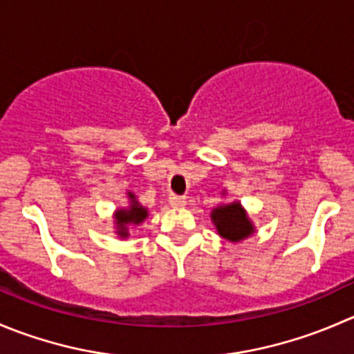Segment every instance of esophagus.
Returning <instances> with one entry per match:
<instances>
[{
    "label": "esophagus",
    "mask_w": 354,
    "mask_h": 354,
    "mask_svg": "<svg viewBox=\"0 0 354 354\" xmlns=\"http://www.w3.org/2000/svg\"><path fill=\"white\" fill-rule=\"evenodd\" d=\"M169 204L173 205V207H183V205L187 204V197H183V195L171 194L169 195Z\"/></svg>",
    "instance_id": "obj_1"
}]
</instances>
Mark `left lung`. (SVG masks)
<instances>
[{
  "instance_id": "left-lung-1",
  "label": "left lung",
  "mask_w": 354,
  "mask_h": 354,
  "mask_svg": "<svg viewBox=\"0 0 354 354\" xmlns=\"http://www.w3.org/2000/svg\"><path fill=\"white\" fill-rule=\"evenodd\" d=\"M212 221L218 228L219 235L226 240L239 242L252 233V225L247 219L245 211L240 207V204L233 202L230 205H221L212 211Z\"/></svg>"
}]
</instances>
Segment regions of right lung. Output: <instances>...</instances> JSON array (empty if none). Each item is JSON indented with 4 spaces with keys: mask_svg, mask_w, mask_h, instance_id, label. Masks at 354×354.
Returning a JSON list of instances; mask_svg holds the SVG:
<instances>
[{
    "mask_svg": "<svg viewBox=\"0 0 354 354\" xmlns=\"http://www.w3.org/2000/svg\"><path fill=\"white\" fill-rule=\"evenodd\" d=\"M129 197L135 198V195H129ZM131 202H133L131 207L121 209V211H118V214H115V221H118L119 235L121 236H128V228H126V226H128L129 223L138 225V223H142L143 219L147 218V209L142 207L136 201H131Z\"/></svg>",
    "mask_w": 354,
    "mask_h": 354,
    "instance_id": "obj_1",
    "label": "right lung"
}]
</instances>
